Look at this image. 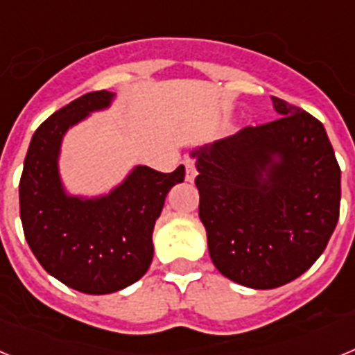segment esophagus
Listing matches in <instances>:
<instances>
[{"instance_id": "1", "label": "esophagus", "mask_w": 355, "mask_h": 355, "mask_svg": "<svg viewBox=\"0 0 355 355\" xmlns=\"http://www.w3.org/2000/svg\"><path fill=\"white\" fill-rule=\"evenodd\" d=\"M184 167H187V181L188 183H193V180H196V175H197L196 159L187 156V158H184Z\"/></svg>"}]
</instances>
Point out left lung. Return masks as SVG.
I'll use <instances>...</instances> for the list:
<instances>
[{"label": "left lung", "instance_id": "left-lung-1", "mask_svg": "<svg viewBox=\"0 0 355 355\" xmlns=\"http://www.w3.org/2000/svg\"><path fill=\"white\" fill-rule=\"evenodd\" d=\"M272 103L277 121L192 150L213 265L254 290L302 275L340 216L341 171L324 124L279 97Z\"/></svg>", "mask_w": 355, "mask_h": 355}]
</instances>
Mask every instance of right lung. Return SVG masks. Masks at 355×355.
Segmentation results:
<instances>
[{"label": "right lung", "instance_id": "right-lung-1", "mask_svg": "<svg viewBox=\"0 0 355 355\" xmlns=\"http://www.w3.org/2000/svg\"><path fill=\"white\" fill-rule=\"evenodd\" d=\"M114 97L108 90L89 92L46 119L31 137L19 183L31 252L49 275L89 295L114 293L146 274L165 197L184 180L183 165L171 174L137 165L106 196L67 193L58 171L64 135L92 112L108 108Z\"/></svg>", "mask_w": 355, "mask_h": 355}]
</instances>
